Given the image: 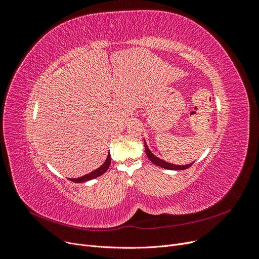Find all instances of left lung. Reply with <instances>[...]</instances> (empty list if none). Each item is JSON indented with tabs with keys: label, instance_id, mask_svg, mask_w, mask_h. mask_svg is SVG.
Instances as JSON below:
<instances>
[{
	"label": "left lung",
	"instance_id": "8db88e82",
	"mask_svg": "<svg viewBox=\"0 0 259 259\" xmlns=\"http://www.w3.org/2000/svg\"><path fill=\"white\" fill-rule=\"evenodd\" d=\"M145 151H146V154L148 156V159L150 160L153 164H155V165H158L160 167H163V168H166V169H173V170H180V169H187L189 168L193 163L191 164H188V165H175V164H171V163H167L165 161H163L159 158H156V156L154 154L151 153V151L149 150V148L147 147L146 143H145Z\"/></svg>",
	"mask_w": 259,
	"mask_h": 259
}]
</instances>
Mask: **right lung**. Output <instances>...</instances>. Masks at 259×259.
Instances as JSON below:
<instances>
[{
  "mask_svg": "<svg viewBox=\"0 0 259 259\" xmlns=\"http://www.w3.org/2000/svg\"><path fill=\"white\" fill-rule=\"evenodd\" d=\"M110 163H111V156H110V154H108L107 160L105 161V163L100 167H98L97 169L92 171V173H90L88 175H84V176L79 177V178H70V180H71V182H73V183H84V182H88V180H92L94 178L99 177V176L103 175L104 173H106V170L109 168V166H110Z\"/></svg>",
  "mask_w": 259,
  "mask_h": 259,
  "instance_id": "right-lung-1",
  "label": "right lung"
}]
</instances>
